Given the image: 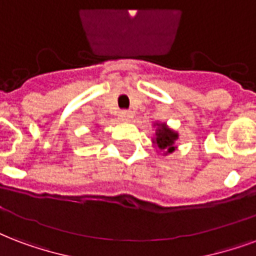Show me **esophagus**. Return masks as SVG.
Wrapping results in <instances>:
<instances>
[{
	"mask_svg": "<svg viewBox=\"0 0 256 256\" xmlns=\"http://www.w3.org/2000/svg\"><path fill=\"white\" fill-rule=\"evenodd\" d=\"M120 118L122 120H130L132 118V112L128 110L120 111Z\"/></svg>",
	"mask_w": 256,
	"mask_h": 256,
	"instance_id": "1",
	"label": "esophagus"
}]
</instances>
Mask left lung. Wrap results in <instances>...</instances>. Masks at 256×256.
<instances>
[{
  "mask_svg": "<svg viewBox=\"0 0 256 256\" xmlns=\"http://www.w3.org/2000/svg\"><path fill=\"white\" fill-rule=\"evenodd\" d=\"M158 128H157V132H156V144L158 146L161 150H166L168 153H172V152H174V142L177 141V138H178V134L173 130H170L169 128H166L165 124H157Z\"/></svg>",
  "mask_w": 256,
  "mask_h": 256,
  "instance_id": "obj_1",
  "label": "left lung"
}]
</instances>
